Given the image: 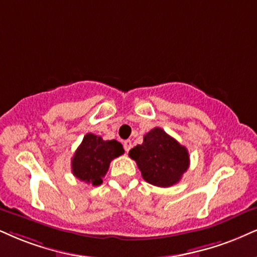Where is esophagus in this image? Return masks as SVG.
Masks as SVG:
<instances>
[{"mask_svg": "<svg viewBox=\"0 0 257 257\" xmlns=\"http://www.w3.org/2000/svg\"><path fill=\"white\" fill-rule=\"evenodd\" d=\"M123 148H125V151H126V153H128L130 149L132 148V143H131V141H125V142H123Z\"/></svg>", "mask_w": 257, "mask_h": 257, "instance_id": "1", "label": "esophagus"}]
</instances>
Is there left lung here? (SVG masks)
Instances as JSON below:
<instances>
[{"mask_svg":"<svg viewBox=\"0 0 257 257\" xmlns=\"http://www.w3.org/2000/svg\"><path fill=\"white\" fill-rule=\"evenodd\" d=\"M128 156L145 181L164 188L179 182L189 167L188 150L160 127L148 132L143 144L131 149Z\"/></svg>","mask_w":257,"mask_h":257,"instance_id":"obj_1","label":"left lung"}]
</instances>
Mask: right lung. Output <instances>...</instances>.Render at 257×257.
<instances>
[{
    "label": "right lung",
    "mask_w": 257,
    "mask_h": 257,
    "mask_svg": "<svg viewBox=\"0 0 257 257\" xmlns=\"http://www.w3.org/2000/svg\"><path fill=\"white\" fill-rule=\"evenodd\" d=\"M122 154V145L115 139L103 141L99 136L87 134L72 157V174L81 181L99 186L108 172L110 161Z\"/></svg>",
    "instance_id": "add662e5"
}]
</instances>
